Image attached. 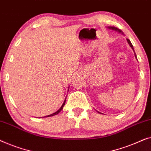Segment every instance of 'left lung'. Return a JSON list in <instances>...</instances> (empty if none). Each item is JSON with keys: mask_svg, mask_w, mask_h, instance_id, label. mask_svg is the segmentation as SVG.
Segmentation results:
<instances>
[{"mask_svg": "<svg viewBox=\"0 0 151 151\" xmlns=\"http://www.w3.org/2000/svg\"><path fill=\"white\" fill-rule=\"evenodd\" d=\"M109 29H113V30L118 31V32H122V31H121L120 30V29H117V28H116V27H109ZM127 42H128V43H129V45H130L131 47L132 48V49L133 50V51H134V49H133V45H132V44H131V42L130 40H129V39H127ZM135 58L137 59V57H136V55H135Z\"/></svg>", "mask_w": 151, "mask_h": 151, "instance_id": "left-lung-1", "label": "left lung"}]
</instances>
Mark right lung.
<instances>
[{
	"mask_svg": "<svg viewBox=\"0 0 151 151\" xmlns=\"http://www.w3.org/2000/svg\"><path fill=\"white\" fill-rule=\"evenodd\" d=\"M65 99H66V98H65V100H64V101H63V105H61V107L59 108V109L58 110V111H57L56 112H55V113H53V114H50V115H48V116H46V117H50V116H55V115H57V114H58L59 112H60L61 110H62V109L63 108V106H64V105H65Z\"/></svg>",
	"mask_w": 151,
	"mask_h": 151,
	"instance_id": "1",
	"label": "right lung"
}]
</instances>
